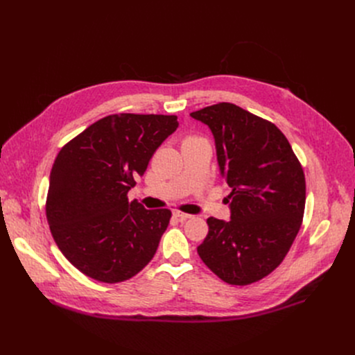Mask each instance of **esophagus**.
Here are the masks:
<instances>
[{
	"mask_svg": "<svg viewBox=\"0 0 355 355\" xmlns=\"http://www.w3.org/2000/svg\"><path fill=\"white\" fill-rule=\"evenodd\" d=\"M173 214H174V217H175L178 221H181V223L191 217V214H189V213H182V211H180V210H174V211H173Z\"/></svg>",
	"mask_w": 355,
	"mask_h": 355,
	"instance_id": "esophagus-1",
	"label": "esophagus"
}]
</instances>
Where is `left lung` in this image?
I'll list each match as a JSON object with an SVG mask.
<instances>
[{
	"instance_id": "1",
	"label": "left lung",
	"mask_w": 355,
	"mask_h": 355,
	"mask_svg": "<svg viewBox=\"0 0 355 355\" xmlns=\"http://www.w3.org/2000/svg\"><path fill=\"white\" fill-rule=\"evenodd\" d=\"M214 137L220 174L232 193L230 221L207 218L197 252L230 285H249L273 272L301 229L305 175L286 137L272 122L233 103L190 114Z\"/></svg>"
}]
</instances>
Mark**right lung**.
Segmentation results:
<instances>
[{
  "label": "right lung",
  "mask_w": 355,
  "mask_h": 355,
  "mask_svg": "<svg viewBox=\"0 0 355 355\" xmlns=\"http://www.w3.org/2000/svg\"><path fill=\"white\" fill-rule=\"evenodd\" d=\"M177 128L175 115H109L55 157L47 221L60 252L86 276L118 284L151 262L171 211L146 210L126 194Z\"/></svg>",
  "instance_id": "1"
}]
</instances>
